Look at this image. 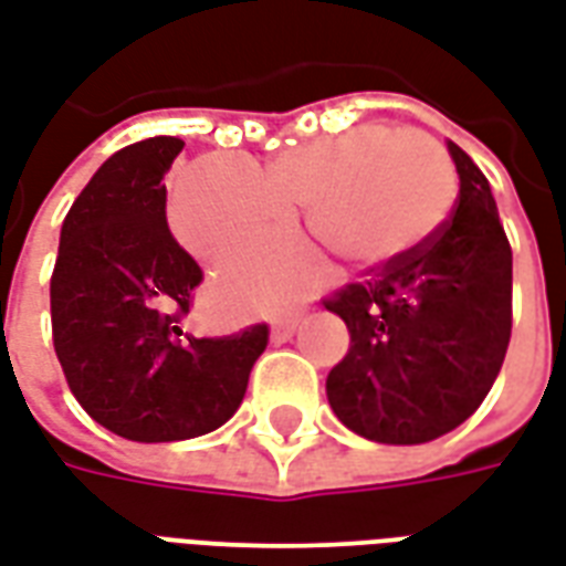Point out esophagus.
<instances>
[{"instance_id":"34e87169","label":"esophagus","mask_w":566,"mask_h":566,"mask_svg":"<svg viewBox=\"0 0 566 566\" xmlns=\"http://www.w3.org/2000/svg\"><path fill=\"white\" fill-rule=\"evenodd\" d=\"M296 331V321H275L272 324V343H287Z\"/></svg>"}]
</instances>
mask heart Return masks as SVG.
<instances>
[{
	"instance_id": "1",
	"label": "heart",
	"mask_w": 566,
	"mask_h": 566,
	"mask_svg": "<svg viewBox=\"0 0 566 566\" xmlns=\"http://www.w3.org/2000/svg\"><path fill=\"white\" fill-rule=\"evenodd\" d=\"M454 199L449 150L416 127L348 129L296 145L263 166L242 157H202L178 175L169 221L178 242L221 266L270 251L303 211L308 233L348 266H379L418 245ZM223 294L242 308H272L254 272L223 275Z\"/></svg>"
}]
</instances>
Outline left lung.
Instances as JSON below:
<instances>
[{
	"instance_id": "obj_1",
	"label": "left lung",
	"mask_w": 566,
	"mask_h": 566,
	"mask_svg": "<svg viewBox=\"0 0 566 566\" xmlns=\"http://www.w3.org/2000/svg\"><path fill=\"white\" fill-rule=\"evenodd\" d=\"M449 154L461 178L449 218L324 303L352 336L327 400L373 442L418 446L463 424L510 348V239L482 169L454 142Z\"/></svg>"
}]
</instances>
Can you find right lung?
<instances>
[{
  "label": "right lung",
  "mask_w": 566,
  "mask_h": 566,
  "mask_svg": "<svg viewBox=\"0 0 566 566\" xmlns=\"http://www.w3.org/2000/svg\"><path fill=\"white\" fill-rule=\"evenodd\" d=\"M175 136L127 145L72 202L51 275L54 352L84 412L133 442H175L233 418L270 327L197 339L185 331L202 282L166 223Z\"/></svg>",
  "instance_id": "1"
}]
</instances>
